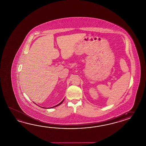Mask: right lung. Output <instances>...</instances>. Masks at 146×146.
Here are the masks:
<instances>
[{"label": "right lung", "mask_w": 146, "mask_h": 146, "mask_svg": "<svg viewBox=\"0 0 146 146\" xmlns=\"http://www.w3.org/2000/svg\"><path fill=\"white\" fill-rule=\"evenodd\" d=\"M63 101H64V100H63V101H62V102H61V103H59V104H58V105H55V106H53V107H51V108H53V107H56V106H59V105H61V104L62 103H63Z\"/></svg>", "instance_id": "add662e5"}]
</instances>
